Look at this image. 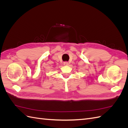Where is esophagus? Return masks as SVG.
<instances>
[{
    "label": "esophagus",
    "mask_w": 128,
    "mask_h": 128,
    "mask_svg": "<svg viewBox=\"0 0 128 128\" xmlns=\"http://www.w3.org/2000/svg\"><path fill=\"white\" fill-rule=\"evenodd\" d=\"M64 66H68L69 64H68V62H64Z\"/></svg>",
    "instance_id": "esophagus-1"
}]
</instances>
